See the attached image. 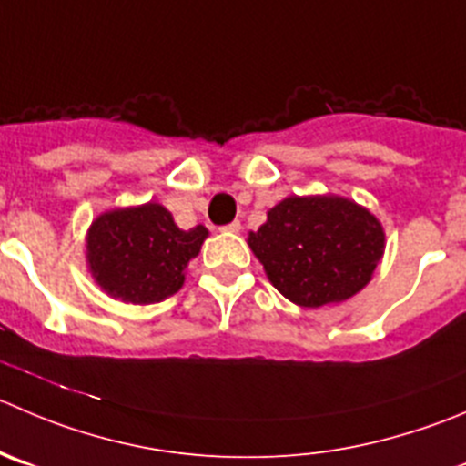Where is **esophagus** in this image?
<instances>
[{
  "label": "esophagus",
  "mask_w": 466,
  "mask_h": 466,
  "mask_svg": "<svg viewBox=\"0 0 466 466\" xmlns=\"http://www.w3.org/2000/svg\"><path fill=\"white\" fill-rule=\"evenodd\" d=\"M240 228H242V224L240 221H230V224H226V226H221V233H240Z\"/></svg>",
  "instance_id": "34e87169"
}]
</instances>
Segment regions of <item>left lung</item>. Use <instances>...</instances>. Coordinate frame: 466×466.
<instances>
[{
	"label": "left lung",
	"instance_id": "8db88e82",
	"mask_svg": "<svg viewBox=\"0 0 466 466\" xmlns=\"http://www.w3.org/2000/svg\"><path fill=\"white\" fill-rule=\"evenodd\" d=\"M247 242L283 297L318 309L345 302L373 279L384 228L373 212L345 197H288Z\"/></svg>",
	"mask_w": 466,
	"mask_h": 466
}]
</instances>
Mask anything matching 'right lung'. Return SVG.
<instances>
[{"label": "right lung", "mask_w": 466, "mask_h": 466, "mask_svg": "<svg viewBox=\"0 0 466 466\" xmlns=\"http://www.w3.org/2000/svg\"><path fill=\"white\" fill-rule=\"evenodd\" d=\"M206 238V226L178 228L159 203L116 208L96 217L88 228V272L114 299L162 302L183 288L185 268Z\"/></svg>", "instance_id": "1"}]
</instances>
